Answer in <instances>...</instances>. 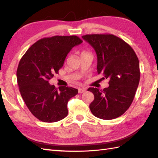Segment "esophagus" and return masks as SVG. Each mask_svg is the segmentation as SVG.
I'll return each instance as SVG.
<instances>
[{"label": "esophagus", "mask_w": 158, "mask_h": 158, "mask_svg": "<svg viewBox=\"0 0 158 158\" xmlns=\"http://www.w3.org/2000/svg\"><path fill=\"white\" fill-rule=\"evenodd\" d=\"M86 91V89L84 88H79L78 89V92L79 94H82L83 92H85Z\"/></svg>", "instance_id": "1"}]
</instances>
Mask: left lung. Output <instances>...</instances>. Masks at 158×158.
I'll list each match as a JSON object with an SVG mask.
<instances>
[{"mask_svg": "<svg viewBox=\"0 0 158 158\" xmlns=\"http://www.w3.org/2000/svg\"><path fill=\"white\" fill-rule=\"evenodd\" d=\"M82 38L95 50L98 73L109 79V86L103 90L88 88L94 95L89 109L98 118L115 119L128 109L135 98L140 81L139 59L131 46L113 35Z\"/></svg>", "mask_w": 158, "mask_h": 158, "instance_id": "left-lung-1", "label": "left lung"}]
</instances>
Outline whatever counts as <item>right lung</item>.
Returning a JSON list of instances; mask_svg holds the SVG:
<instances>
[{
	"label": "right lung",
	"mask_w": 158,
	"mask_h": 158,
	"mask_svg": "<svg viewBox=\"0 0 158 158\" xmlns=\"http://www.w3.org/2000/svg\"><path fill=\"white\" fill-rule=\"evenodd\" d=\"M83 42L77 36H54L39 40L20 60L17 80L20 94L30 111L43 122L62 120L68 115L69 100L78 89L49 81L62 68L67 54Z\"/></svg>",
	"instance_id": "obj_1"
}]
</instances>
